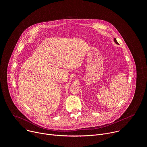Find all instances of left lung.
I'll use <instances>...</instances> for the list:
<instances>
[{
    "label": "left lung",
    "instance_id": "1",
    "mask_svg": "<svg viewBox=\"0 0 147 147\" xmlns=\"http://www.w3.org/2000/svg\"><path fill=\"white\" fill-rule=\"evenodd\" d=\"M114 40V42H115V43H116V44H117V45H119V43H118V42H117V40H116V38H115V39H114V40Z\"/></svg>",
    "mask_w": 147,
    "mask_h": 147
}]
</instances>
